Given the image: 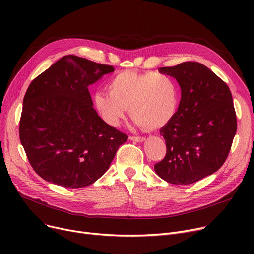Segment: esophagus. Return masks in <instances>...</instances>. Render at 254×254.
Returning a JSON list of instances; mask_svg holds the SVG:
<instances>
[{
    "instance_id": "1",
    "label": "esophagus",
    "mask_w": 254,
    "mask_h": 254,
    "mask_svg": "<svg viewBox=\"0 0 254 254\" xmlns=\"http://www.w3.org/2000/svg\"><path fill=\"white\" fill-rule=\"evenodd\" d=\"M129 139L131 141H135V142H143L145 140L144 137H139V136H130Z\"/></svg>"
}]
</instances>
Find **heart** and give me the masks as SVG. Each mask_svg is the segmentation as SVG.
I'll use <instances>...</instances> for the list:
<instances>
[{
	"mask_svg": "<svg viewBox=\"0 0 254 254\" xmlns=\"http://www.w3.org/2000/svg\"><path fill=\"white\" fill-rule=\"evenodd\" d=\"M108 93L97 92L93 104L104 122L117 127L127 108L137 126L157 129L170 123L179 106V87L175 79L164 73L139 74L124 71L107 84Z\"/></svg>",
	"mask_w": 254,
	"mask_h": 254,
	"instance_id": "obj_1",
	"label": "heart"
}]
</instances>
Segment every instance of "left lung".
Masks as SVG:
<instances>
[{
	"mask_svg": "<svg viewBox=\"0 0 254 254\" xmlns=\"http://www.w3.org/2000/svg\"><path fill=\"white\" fill-rule=\"evenodd\" d=\"M158 71L176 78L181 100L175 116L161 128L167 153L154 170L169 183L191 184L216 172L230 153L237 131L232 93L223 80L196 62Z\"/></svg>",
	"mask_w": 254,
	"mask_h": 254,
	"instance_id": "1",
	"label": "left lung"
}]
</instances>
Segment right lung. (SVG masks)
Segmentation results:
<instances>
[{
  "mask_svg": "<svg viewBox=\"0 0 254 254\" xmlns=\"http://www.w3.org/2000/svg\"><path fill=\"white\" fill-rule=\"evenodd\" d=\"M113 71L112 65L69 55L31 82L23 98L19 139L44 180L69 189L90 185L127 140L98 115L88 90Z\"/></svg>",
  "mask_w": 254,
  "mask_h": 254,
  "instance_id": "obj_1",
  "label": "right lung"
}]
</instances>
